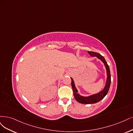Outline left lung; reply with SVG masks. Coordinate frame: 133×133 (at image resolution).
<instances>
[{"label":"left lung","mask_w":133,"mask_h":133,"mask_svg":"<svg viewBox=\"0 0 133 133\" xmlns=\"http://www.w3.org/2000/svg\"><path fill=\"white\" fill-rule=\"evenodd\" d=\"M88 53L90 55V56H96L97 58L100 59L104 63V65L106 67L107 79L105 86L104 89L103 90V91H102L101 92L96 94V95H94L89 97H83V96H80L78 93L77 90L76 89V88L75 87L74 81L72 78H71V85L73 89V92H74V95L77 101L82 104H94V103H96L99 102L102 99H103L104 97L107 95V94L108 93L110 88V85L111 76H110L109 67L108 64H107L104 57L102 56L96 52H93V51H88Z\"/></svg>","instance_id":"1"}]
</instances>
